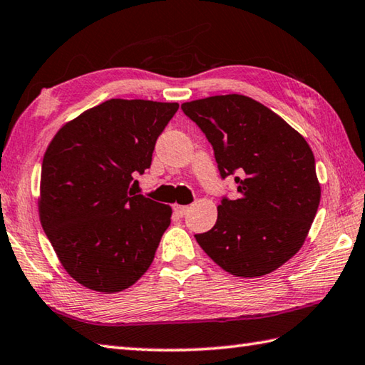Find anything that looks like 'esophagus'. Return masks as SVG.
Segmentation results:
<instances>
[{
    "instance_id": "obj_1",
    "label": "esophagus",
    "mask_w": 365,
    "mask_h": 365,
    "mask_svg": "<svg viewBox=\"0 0 365 365\" xmlns=\"http://www.w3.org/2000/svg\"><path fill=\"white\" fill-rule=\"evenodd\" d=\"M174 212H175V215L183 217L185 213L188 212V205H178V204H175V205H174Z\"/></svg>"
}]
</instances>
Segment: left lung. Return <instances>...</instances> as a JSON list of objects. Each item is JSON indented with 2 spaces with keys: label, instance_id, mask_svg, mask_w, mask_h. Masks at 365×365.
Returning a JSON list of instances; mask_svg holds the SVG:
<instances>
[{
  "label": "left lung",
  "instance_id": "obj_1",
  "mask_svg": "<svg viewBox=\"0 0 365 365\" xmlns=\"http://www.w3.org/2000/svg\"><path fill=\"white\" fill-rule=\"evenodd\" d=\"M213 147L221 178L235 175L239 197H223L210 231L195 237L221 269L253 278L274 272L304 245L321 187L307 140L269 107L244 95L183 103Z\"/></svg>",
  "mask_w": 365,
  "mask_h": 365
}]
</instances>
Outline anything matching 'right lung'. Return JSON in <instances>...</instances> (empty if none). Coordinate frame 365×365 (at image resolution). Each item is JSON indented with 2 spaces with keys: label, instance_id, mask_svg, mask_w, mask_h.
Here are the masks:
<instances>
[{
  "label": "right lung",
  "instance_id": "obj_1",
  "mask_svg": "<svg viewBox=\"0 0 365 365\" xmlns=\"http://www.w3.org/2000/svg\"><path fill=\"white\" fill-rule=\"evenodd\" d=\"M177 103L109 99L68 121L41 170L39 218L61 266L85 288L112 294L147 272L170 205L135 195Z\"/></svg>",
  "mask_w": 365,
  "mask_h": 365
}]
</instances>
